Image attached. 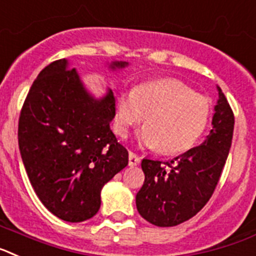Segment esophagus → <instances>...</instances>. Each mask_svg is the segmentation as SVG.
I'll use <instances>...</instances> for the list:
<instances>
[{
	"label": "esophagus",
	"instance_id": "esophagus-1",
	"mask_svg": "<svg viewBox=\"0 0 256 256\" xmlns=\"http://www.w3.org/2000/svg\"><path fill=\"white\" fill-rule=\"evenodd\" d=\"M140 164V157L135 154L134 152H128V165L130 166H136Z\"/></svg>",
	"mask_w": 256,
	"mask_h": 256
}]
</instances>
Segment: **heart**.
<instances>
[{"mask_svg": "<svg viewBox=\"0 0 256 256\" xmlns=\"http://www.w3.org/2000/svg\"><path fill=\"white\" fill-rule=\"evenodd\" d=\"M208 98L178 80H157L121 94L116 104L114 128L125 138L131 128L146 120L139 131L140 144L168 154L190 150L210 121Z\"/></svg>", "mask_w": 256, "mask_h": 256, "instance_id": "obj_1", "label": "heart"}]
</instances>
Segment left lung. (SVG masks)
Masks as SVG:
<instances>
[{"mask_svg": "<svg viewBox=\"0 0 256 256\" xmlns=\"http://www.w3.org/2000/svg\"><path fill=\"white\" fill-rule=\"evenodd\" d=\"M212 128L205 142L162 162L144 158L146 179L136 193V208L146 222L174 226L190 220L208 202L222 176L232 144L234 114L220 88Z\"/></svg>", "mask_w": 256, "mask_h": 256, "instance_id": "1", "label": "left lung"}]
</instances>
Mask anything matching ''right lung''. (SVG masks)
I'll use <instances>...</instances> for the list:
<instances>
[{
  "label": "right lung",
  "instance_id": "right-lung-1",
  "mask_svg": "<svg viewBox=\"0 0 256 256\" xmlns=\"http://www.w3.org/2000/svg\"><path fill=\"white\" fill-rule=\"evenodd\" d=\"M114 114L113 91L91 98L66 59L45 66L30 86L19 116V150L36 194L62 220L94 216L104 184L128 166V150L110 130Z\"/></svg>",
  "mask_w": 256,
  "mask_h": 256
}]
</instances>
